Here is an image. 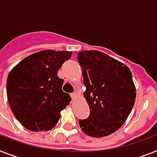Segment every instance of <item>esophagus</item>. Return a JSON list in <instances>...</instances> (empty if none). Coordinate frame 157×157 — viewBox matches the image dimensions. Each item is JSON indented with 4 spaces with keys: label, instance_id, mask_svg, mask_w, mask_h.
Masks as SVG:
<instances>
[{
    "label": "esophagus",
    "instance_id": "obj_1",
    "mask_svg": "<svg viewBox=\"0 0 157 157\" xmlns=\"http://www.w3.org/2000/svg\"><path fill=\"white\" fill-rule=\"evenodd\" d=\"M71 97H72V98L73 99V100H75V99L77 98V94H76V93H72V94H71Z\"/></svg>",
    "mask_w": 157,
    "mask_h": 157
}]
</instances>
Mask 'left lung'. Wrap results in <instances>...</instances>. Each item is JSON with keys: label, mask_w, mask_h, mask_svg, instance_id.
Masks as SVG:
<instances>
[{"label": "left lung", "mask_w": 157, "mask_h": 157, "mask_svg": "<svg viewBox=\"0 0 157 157\" xmlns=\"http://www.w3.org/2000/svg\"><path fill=\"white\" fill-rule=\"evenodd\" d=\"M86 87L84 97L90 109L79 124L84 133L104 137L119 129L132 111L136 97L131 70L115 59L98 51L77 55Z\"/></svg>", "instance_id": "1"}]
</instances>
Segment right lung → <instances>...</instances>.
I'll use <instances>...</instances> for the list:
<instances>
[{
  "label": "right lung",
  "instance_id": "add662e5",
  "mask_svg": "<svg viewBox=\"0 0 157 157\" xmlns=\"http://www.w3.org/2000/svg\"><path fill=\"white\" fill-rule=\"evenodd\" d=\"M72 52L44 50L25 57L13 68L6 82L11 110L24 127L47 132L57 124L60 111L71 101L57 76Z\"/></svg>",
  "mask_w": 157,
  "mask_h": 157
}]
</instances>
